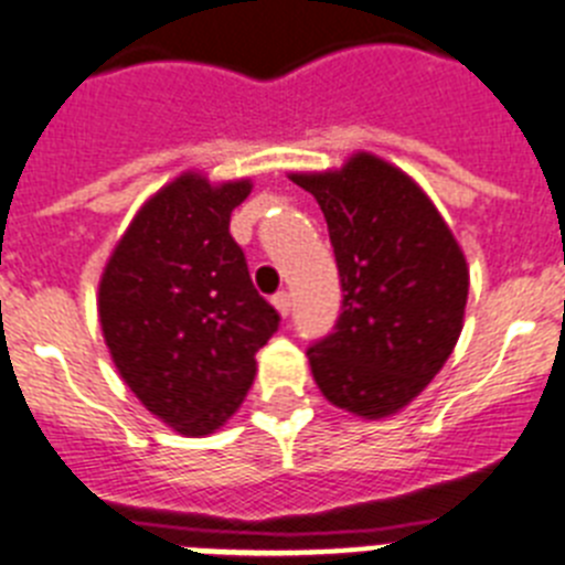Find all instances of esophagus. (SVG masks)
Listing matches in <instances>:
<instances>
[{
  "instance_id": "obj_1",
  "label": "esophagus",
  "mask_w": 565,
  "mask_h": 565,
  "mask_svg": "<svg viewBox=\"0 0 565 565\" xmlns=\"http://www.w3.org/2000/svg\"><path fill=\"white\" fill-rule=\"evenodd\" d=\"M271 302H274V308H277V311L282 313V317H288V313H291V306H294V302H291V294H288V291L274 294Z\"/></svg>"
}]
</instances>
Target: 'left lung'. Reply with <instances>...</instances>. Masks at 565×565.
<instances>
[{
	"mask_svg": "<svg viewBox=\"0 0 565 565\" xmlns=\"http://www.w3.org/2000/svg\"><path fill=\"white\" fill-rule=\"evenodd\" d=\"M291 181L326 214L342 282L337 326L308 348L313 382L342 411L391 416L456 348L467 259L427 194L373 154Z\"/></svg>",
	"mask_w": 565,
	"mask_h": 565,
	"instance_id": "8db88e82",
	"label": "left lung"
}]
</instances>
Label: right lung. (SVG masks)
<instances>
[{
    "instance_id": "obj_1",
    "label": "right lung",
    "mask_w": 565,
    "mask_h": 565,
    "mask_svg": "<svg viewBox=\"0 0 565 565\" xmlns=\"http://www.w3.org/2000/svg\"><path fill=\"white\" fill-rule=\"evenodd\" d=\"M252 183L181 174L138 212L98 288L113 362L149 413L206 436L237 411L279 313L228 232Z\"/></svg>"
}]
</instances>
